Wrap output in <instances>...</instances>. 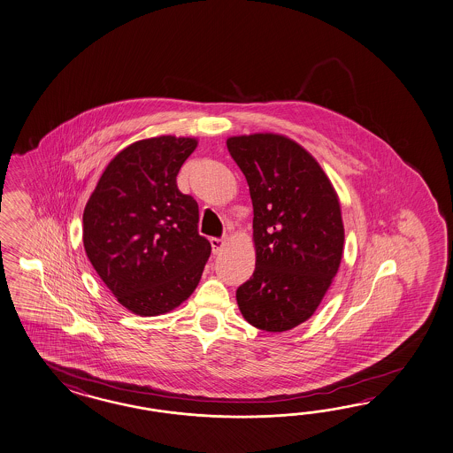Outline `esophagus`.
<instances>
[{"label": "esophagus", "instance_id": "34e87169", "mask_svg": "<svg viewBox=\"0 0 453 453\" xmlns=\"http://www.w3.org/2000/svg\"><path fill=\"white\" fill-rule=\"evenodd\" d=\"M210 242L211 247H212V254H219L226 241L224 239H218V237H211Z\"/></svg>", "mask_w": 453, "mask_h": 453}]
</instances>
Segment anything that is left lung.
Returning <instances> with one entry per match:
<instances>
[{
    "mask_svg": "<svg viewBox=\"0 0 453 453\" xmlns=\"http://www.w3.org/2000/svg\"><path fill=\"white\" fill-rule=\"evenodd\" d=\"M226 144L254 204V275L237 288V304L257 329L289 331L314 314L339 272V196L318 160L287 135H234Z\"/></svg>",
    "mask_w": 453,
    "mask_h": 453,
    "instance_id": "left-lung-1",
    "label": "left lung"
}]
</instances>
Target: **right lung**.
<instances>
[{
    "mask_svg": "<svg viewBox=\"0 0 453 453\" xmlns=\"http://www.w3.org/2000/svg\"><path fill=\"white\" fill-rule=\"evenodd\" d=\"M198 141L157 135L122 149L83 211L85 252L111 293L137 316L178 308L198 287L211 243L198 203L177 175Z\"/></svg>",
    "mask_w": 453,
    "mask_h": 453,
    "instance_id": "obj_1",
    "label": "right lung"
}]
</instances>
